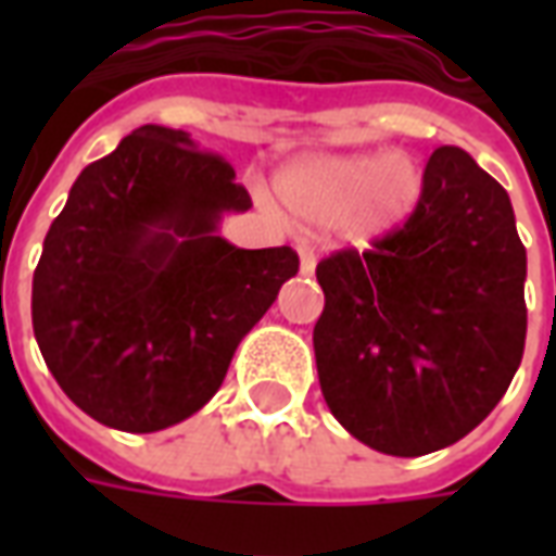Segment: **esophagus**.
Instances as JSON below:
<instances>
[{
  "mask_svg": "<svg viewBox=\"0 0 556 556\" xmlns=\"http://www.w3.org/2000/svg\"><path fill=\"white\" fill-rule=\"evenodd\" d=\"M298 255H301V274L303 277H309L315 270V253L309 247H298Z\"/></svg>",
  "mask_w": 556,
  "mask_h": 556,
  "instance_id": "34e87169",
  "label": "esophagus"
}]
</instances>
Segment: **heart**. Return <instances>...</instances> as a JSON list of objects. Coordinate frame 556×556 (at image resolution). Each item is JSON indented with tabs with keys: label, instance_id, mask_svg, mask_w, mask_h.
<instances>
[{
	"label": "heart",
	"instance_id": "obj_1",
	"mask_svg": "<svg viewBox=\"0 0 556 556\" xmlns=\"http://www.w3.org/2000/svg\"><path fill=\"white\" fill-rule=\"evenodd\" d=\"M426 193L410 154H333L291 163L277 175V195L306 223H339L351 243L384 241L417 214Z\"/></svg>",
	"mask_w": 556,
	"mask_h": 556
}]
</instances>
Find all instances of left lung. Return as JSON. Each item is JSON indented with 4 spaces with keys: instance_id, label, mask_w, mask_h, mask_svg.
Segmentation results:
<instances>
[{
    "instance_id": "left-lung-1",
    "label": "left lung",
    "mask_w": 556,
    "mask_h": 556,
    "mask_svg": "<svg viewBox=\"0 0 556 556\" xmlns=\"http://www.w3.org/2000/svg\"><path fill=\"white\" fill-rule=\"evenodd\" d=\"M417 214L372 250L315 267L330 414L378 453H434L501 402L527 337V250L509 193L455 146L426 163Z\"/></svg>"
}]
</instances>
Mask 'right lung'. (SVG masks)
Here are the masks:
<instances>
[{
  "instance_id": "right-lung-1",
  "label": "right lung",
  "mask_w": 556,
  "mask_h": 556,
  "mask_svg": "<svg viewBox=\"0 0 556 556\" xmlns=\"http://www.w3.org/2000/svg\"><path fill=\"white\" fill-rule=\"evenodd\" d=\"M250 207L229 160L172 127H137L79 172L31 277L38 349L79 410L148 434L205 408L301 265L219 238Z\"/></svg>"
}]
</instances>
